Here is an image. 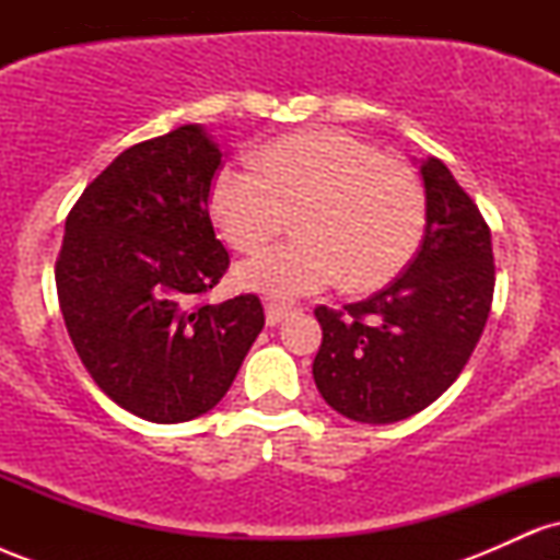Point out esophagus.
Masks as SVG:
<instances>
[{"mask_svg": "<svg viewBox=\"0 0 560 560\" xmlns=\"http://www.w3.org/2000/svg\"><path fill=\"white\" fill-rule=\"evenodd\" d=\"M289 313H292V307L289 305H281V302H266V324L268 326L281 324Z\"/></svg>", "mask_w": 560, "mask_h": 560, "instance_id": "34e87169", "label": "esophagus"}]
</instances>
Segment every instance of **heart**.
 Wrapping results in <instances>:
<instances>
[{"label":"heart","instance_id":"b5f03b06","mask_svg":"<svg viewBox=\"0 0 560 560\" xmlns=\"http://www.w3.org/2000/svg\"><path fill=\"white\" fill-rule=\"evenodd\" d=\"M210 210L231 247L249 253L298 213V240L242 262L240 284L268 298H302L342 279L369 292L408 266L427 231L416 173L350 133L316 128L268 141L255 165H223Z\"/></svg>","mask_w":560,"mask_h":560}]
</instances>
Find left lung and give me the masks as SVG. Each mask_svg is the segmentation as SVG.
Segmentation results:
<instances>
[{"label":"left lung","instance_id":"left-lung-1","mask_svg":"<svg viewBox=\"0 0 560 560\" xmlns=\"http://www.w3.org/2000/svg\"><path fill=\"white\" fill-rule=\"evenodd\" d=\"M419 171L427 231L416 258L369 300L316 307V387L361 423H395L432 405L464 371L490 316V226L442 160H421Z\"/></svg>","mask_w":560,"mask_h":560}]
</instances>
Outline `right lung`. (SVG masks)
Instances as JSON below:
<instances>
[{"label": "right lung", "instance_id": "obj_1", "mask_svg": "<svg viewBox=\"0 0 560 560\" xmlns=\"http://www.w3.org/2000/svg\"><path fill=\"white\" fill-rule=\"evenodd\" d=\"M221 158L202 126H178L120 152L68 213L55 281L70 342L144 421L215 408L266 324L258 294L195 302L229 268L210 221Z\"/></svg>", "mask_w": 560, "mask_h": 560}]
</instances>
